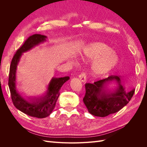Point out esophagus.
I'll return each instance as SVG.
<instances>
[{
    "mask_svg": "<svg viewBox=\"0 0 147 147\" xmlns=\"http://www.w3.org/2000/svg\"><path fill=\"white\" fill-rule=\"evenodd\" d=\"M79 78L80 79V80L82 82H86V75L85 73H82L80 75H79Z\"/></svg>",
    "mask_w": 147,
    "mask_h": 147,
    "instance_id": "1",
    "label": "esophagus"
}]
</instances>
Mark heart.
I'll return each mask as SVG.
<instances>
[{
  "mask_svg": "<svg viewBox=\"0 0 147 147\" xmlns=\"http://www.w3.org/2000/svg\"><path fill=\"white\" fill-rule=\"evenodd\" d=\"M82 57L84 60L92 61L91 71L96 76H102L115 69L119 63L118 56L112 48L102 42H93L83 49Z\"/></svg>",
  "mask_w": 147,
  "mask_h": 147,
  "instance_id": "1",
  "label": "heart"
}]
</instances>
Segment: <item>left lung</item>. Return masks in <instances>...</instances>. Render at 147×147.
Returning <instances> with one entry per match:
<instances>
[{
	"mask_svg": "<svg viewBox=\"0 0 147 147\" xmlns=\"http://www.w3.org/2000/svg\"><path fill=\"white\" fill-rule=\"evenodd\" d=\"M113 81L117 83L118 87L112 92L109 91L106 88V84ZM85 90L84 104L89 113L99 117H105L118 112L129 103L135 91L134 88L126 92L117 75H111L93 84L86 83Z\"/></svg>",
	"mask_w": 147,
	"mask_h": 147,
	"instance_id": "1",
	"label": "left lung"
}]
</instances>
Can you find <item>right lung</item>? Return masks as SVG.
I'll use <instances>...</instances> for the list:
<instances>
[{"label": "right lung", "instance_id": "right-lung-1", "mask_svg": "<svg viewBox=\"0 0 147 147\" xmlns=\"http://www.w3.org/2000/svg\"><path fill=\"white\" fill-rule=\"evenodd\" d=\"M47 37L41 34L30 35L26 40L13 56L10 67L8 86L13 105L15 107L29 116L43 118L50 115L54 109L59 96V91L69 77H53L48 84L47 94L40 98H34L30 100L25 99L18 92L16 88V73L22 53L31 50L38 44L46 41Z\"/></svg>", "mask_w": 147, "mask_h": 147}]
</instances>
